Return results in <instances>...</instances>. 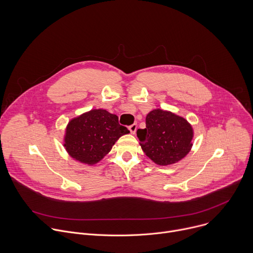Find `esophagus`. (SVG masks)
<instances>
[{"mask_svg":"<svg viewBox=\"0 0 253 253\" xmlns=\"http://www.w3.org/2000/svg\"><path fill=\"white\" fill-rule=\"evenodd\" d=\"M129 130H130V132L132 133V134H135V132H136V130H137V124H132V125H130L129 126Z\"/></svg>","mask_w":253,"mask_h":253,"instance_id":"esophagus-1","label":"esophagus"}]
</instances>
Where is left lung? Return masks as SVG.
I'll return each mask as SVG.
<instances>
[{
	"instance_id": "1",
	"label": "left lung",
	"mask_w": 253,
	"mask_h": 253,
	"mask_svg": "<svg viewBox=\"0 0 253 253\" xmlns=\"http://www.w3.org/2000/svg\"><path fill=\"white\" fill-rule=\"evenodd\" d=\"M137 137L146 156L154 163L166 166L189 153L193 129L183 117L155 109L146 116V128L137 130Z\"/></svg>"
}]
</instances>
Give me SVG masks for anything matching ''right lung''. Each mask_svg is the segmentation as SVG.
<instances>
[{
    "mask_svg": "<svg viewBox=\"0 0 253 253\" xmlns=\"http://www.w3.org/2000/svg\"><path fill=\"white\" fill-rule=\"evenodd\" d=\"M129 132L119 124L115 114L94 109L68 123L64 146L72 158L93 165L110 152L121 136Z\"/></svg>",
    "mask_w": 253,
    "mask_h": 253,
    "instance_id": "obj_1",
    "label": "right lung"
}]
</instances>
